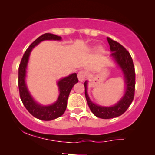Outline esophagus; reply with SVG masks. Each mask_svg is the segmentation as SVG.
Instances as JSON below:
<instances>
[{"label":"esophagus","mask_w":155,"mask_h":155,"mask_svg":"<svg viewBox=\"0 0 155 155\" xmlns=\"http://www.w3.org/2000/svg\"><path fill=\"white\" fill-rule=\"evenodd\" d=\"M78 79H79V82H83L85 80V77H86V73L84 71H79V73L77 75Z\"/></svg>","instance_id":"obj_1"}]
</instances>
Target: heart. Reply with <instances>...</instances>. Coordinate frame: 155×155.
I'll use <instances>...</instances> for the list:
<instances>
[{
    "mask_svg": "<svg viewBox=\"0 0 155 155\" xmlns=\"http://www.w3.org/2000/svg\"><path fill=\"white\" fill-rule=\"evenodd\" d=\"M98 50H99V51H101H101H103V49L101 48H100Z\"/></svg>",
    "mask_w": 155,
    "mask_h": 155,
    "instance_id": "heart-1",
    "label": "heart"
}]
</instances>
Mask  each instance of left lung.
I'll return each instance as SVG.
<instances>
[{"mask_svg": "<svg viewBox=\"0 0 155 155\" xmlns=\"http://www.w3.org/2000/svg\"><path fill=\"white\" fill-rule=\"evenodd\" d=\"M112 54L110 58L121 69L124 78V93L122 97L113 106L104 107L92 102L87 94V81H85V93L87 104L95 116L103 119L115 118L122 115L132 103L135 92V69L130 54L120 43L107 37Z\"/></svg>", "mask_w": 155, "mask_h": 155, "instance_id": "1", "label": "left lung"}]
</instances>
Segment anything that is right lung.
Returning a JSON list of instances; mask_svg holds the SVG:
<instances>
[{
	"instance_id": "obj_1",
	"label": "right lung",
	"mask_w": 155,
	"mask_h": 155,
	"mask_svg": "<svg viewBox=\"0 0 155 155\" xmlns=\"http://www.w3.org/2000/svg\"><path fill=\"white\" fill-rule=\"evenodd\" d=\"M61 37L54 34H43L34 40L25 52L21 63L18 68V89H19L20 97L30 113L38 119L43 121H51L58 117L61 116L66 110L68 105V99L70 92L76 83L79 82L76 73H72L68 76L59 79L57 82L58 87L59 95L57 101L50 105H42L37 103L33 98L26 84L27 76V68L28 64L30 54L31 51L39 43L44 40H61Z\"/></svg>"
}]
</instances>
